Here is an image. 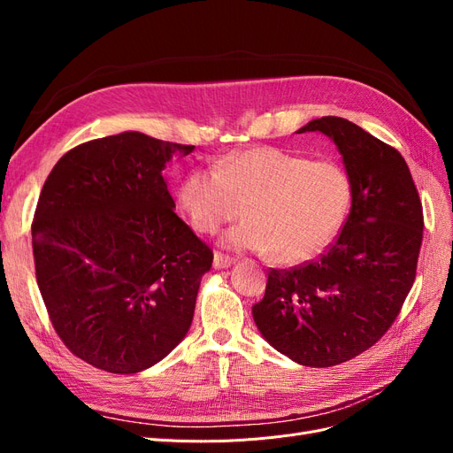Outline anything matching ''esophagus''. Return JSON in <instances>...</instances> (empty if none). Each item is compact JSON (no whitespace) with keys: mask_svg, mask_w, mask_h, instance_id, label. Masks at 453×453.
Returning a JSON list of instances; mask_svg holds the SVG:
<instances>
[{"mask_svg":"<svg viewBox=\"0 0 453 453\" xmlns=\"http://www.w3.org/2000/svg\"><path fill=\"white\" fill-rule=\"evenodd\" d=\"M232 263H234V258L225 255V253H215V255H213V268H217V270L228 268Z\"/></svg>","mask_w":453,"mask_h":453,"instance_id":"obj_1","label":"esophagus"}]
</instances>
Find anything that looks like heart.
Returning <instances> with one entry per match:
<instances>
[{"label": "heart", "mask_w": 453, "mask_h": 453, "mask_svg": "<svg viewBox=\"0 0 453 453\" xmlns=\"http://www.w3.org/2000/svg\"><path fill=\"white\" fill-rule=\"evenodd\" d=\"M180 203L198 232L226 230L232 250L272 253L281 265H298L334 242L351 208V181L338 164L310 160L276 147L234 150L215 168L187 173Z\"/></svg>", "instance_id": "obj_1"}]
</instances>
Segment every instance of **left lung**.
Instances as JSON below:
<instances>
[{
    "instance_id": "8db88e82",
    "label": "left lung",
    "mask_w": 453,
    "mask_h": 453,
    "mask_svg": "<svg viewBox=\"0 0 453 453\" xmlns=\"http://www.w3.org/2000/svg\"><path fill=\"white\" fill-rule=\"evenodd\" d=\"M331 138L351 181V210L315 260L268 272L253 319L272 348L304 366L357 357L388 333L416 280L423 210L396 149L342 117L296 130Z\"/></svg>"
}]
</instances>
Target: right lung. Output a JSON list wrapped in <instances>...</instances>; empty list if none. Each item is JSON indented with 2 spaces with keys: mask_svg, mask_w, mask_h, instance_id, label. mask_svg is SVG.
<instances>
[{
  "mask_svg": "<svg viewBox=\"0 0 453 453\" xmlns=\"http://www.w3.org/2000/svg\"><path fill=\"white\" fill-rule=\"evenodd\" d=\"M195 145L122 132L57 162L32 223L35 278L79 359L135 374L180 344L213 253L175 215L162 170Z\"/></svg>",
  "mask_w": 453,
  "mask_h": 453,
  "instance_id": "1",
  "label": "right lung"
}]
</instances>
